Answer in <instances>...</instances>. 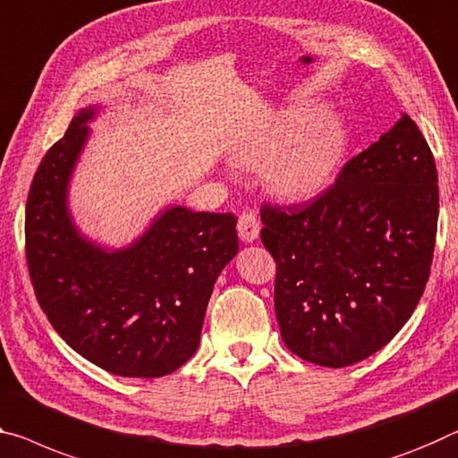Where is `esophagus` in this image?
I'll list each match as a JSON object with an SVG mask.
<instances>
[{
	"mask_svg": "<svg viewBox=\"0 0 458 458\" xmlns=\"http://www.w3.org/2000/svg\"><path fill=\"white\" fill-rule=\"evenodd\" d=\"M259 230H260V222L252 212H242L241 217H238V236H241L242 242L257 241Z\"/></svg>",
	"mask_w": 458,
	"mask_h": 458,
	"instance_id": "esophagus-1",
	"label": "esophagus"
}]
</instances>
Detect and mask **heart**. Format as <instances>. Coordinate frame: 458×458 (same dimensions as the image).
Wrapping results in <instances>:
<instances>
[{
	"mask_svg": "<svg viewBox=\"0 0 458 458\" xmlns=\"http://www.w3.org/2000/svg\"><path fill=\"white\" fill-rule=\"evenodd\" d=\"M314 106L283 112L255 140L241 148V163L263 166L268 187L283 199H308L328 183L343 150L336 115H318Z\"/></svg>",
	"mask_w": 458,
	"mask_h": 458,
	"instance_id": "1",
	"label": "heart"
}]
</instances>
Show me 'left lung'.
<instances>
[{"label":"left lung","mask_w":458,"mask_h":458,"mask_svg":"<svg viewBox=\"0 0 458 458\" xmlns=\"http://www.w3.org/2000/svg\"><path fill=\"white\" fill-rule=\"evenodd\" d=\"M260 241L277 263L283 343L322 367L381 351L410 320L430 277L438 173L408 114L336 181L300 206L263 203Z\"/></svg>","instance_id":"8db88e82"}]
</instances>
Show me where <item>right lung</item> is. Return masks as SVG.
I'll return each instance as SVG.
<instances>
[{
    "label": "right lung",
    "mask_w": 458,
    "mask_h": 458,
    "mask_svg": "<svg viewBox=\"0 0 458 458\" xmlns=\"http://www.w3.org/2000/svg\"><path fill=\"white\" fill-rule=\"evenodd\" d=\"M96 107L42 158L26 201V263L36 300L72 351L107 373L163 377L198 351L214 283L238 252L236 216L169 208L128 249L79 234L67 190Z\"/></svg>",
    "instance_id": "obj_1"
}]
</instances>
